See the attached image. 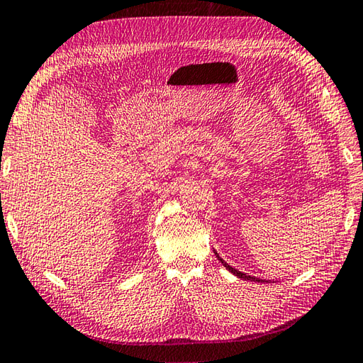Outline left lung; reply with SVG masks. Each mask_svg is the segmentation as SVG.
Returning <instances> with one entry per match:
<instances>
[{
  "instance_id": "1",
  "label": "left lung",
  "mask_w": 363,
  "mask_h": 363,
  "mask_svg": "<svg viewBox=\"0 0 363 363\" xmlns=\"http://www.w3.org/2000/svg\"><path fill=\"white\" fill-rule=\"evenodd\" d=\"M216 257L220 259V262H222V264L226 267V269H228V271L231 272V274H234V275H236V277H239V279H242V280H250V281H262L261 279H257V277H250V275H247V274H242V272H239V271H236V269H234V267H231V266H228V264H226V262L222 259V258H220L218 257V255H217V252H216Z\"/></svg>"
}]
</instances>
